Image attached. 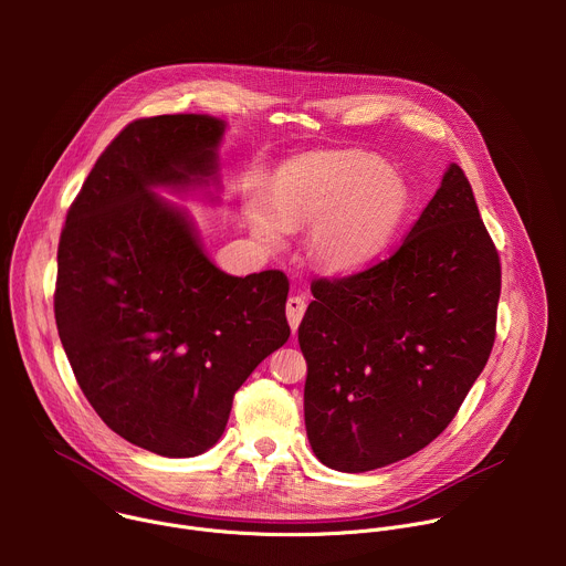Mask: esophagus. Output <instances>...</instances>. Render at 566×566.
<instances>
[{"mask_svg":"<svg viewBox=\"0 0 566 566\" xmlns=\"http://www.w3.org/2000/svg\"><path fill=\"white\" fill-rule=\"evenodd\" d=\"M304 311H306V300L302 295H291L286 300V317H289V325L293 332L300 327Z\"/></svg>","mask_w":566,"mask_h":566,"instance_id":"1","label":"esophagus"}]
</instances>
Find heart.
Here are the masks:
<instances>
[{
	"mask_svg": "<svg viewBox=\"0 0 566 566\" xmlns=\"http://www.w3.org/2000/svg\"><path fill=\"white\" fill-rule=\"evenodd\" d=\"M408 208L402 179L374 158H306L280 172L271 206L251 201L247 217L264 249H280L289 228L311 226L308 251L329 271L374 260Z\"/></svg>",
	"mask_w": 566,
	"mask_h": 566,
	"instance_id": "1",
	"label": "heart"
}]
</instances>
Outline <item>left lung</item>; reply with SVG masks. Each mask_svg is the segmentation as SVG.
Masks as SVG:
<instances>
[{
	"label": "left lung",
	"mask_w": 566,
	"mask_h": 566,
	"mask_svg": "<svg viewBox=\"0 0 566 566\" xmlns=\"http://www.w3.org/2000/svg\"><path fill=\"white\" fill-rule=\"evenodd\" d=\"M500 291V253L452 164L387 260L311 284L297 343L315 457L365 472L434 441L489 363Z\"/></svg>",
	"instance_id": "left-lung-1"
}]
</instances>
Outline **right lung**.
<instances>
[{"label":"right lung","mask_w":566,"mask_h":566,"mask_svg":"<svg viewBox=\"0 0 566 566\" xmlns=\"http://www.w3.org/2000/svg\"><path fill=\"white\" fill-rule=\"evenodd\" d=\"M223 120L129 123L69 206L55 325L96 415L160 457H197L226 430L234 391L289 336L282 271L234 277L203 253L156 186L208 184Z\"/></svg>","instance_id":"right-lung-1"}]
</instances>
